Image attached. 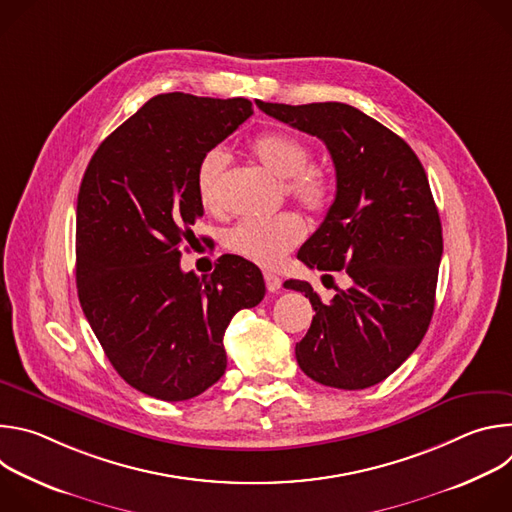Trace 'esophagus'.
Wrapping results in <instances>:
<instances>
[{"mask_svg": "<svg viewBox=\"0 0 512 512\" xmlns=\"http://www.w3.org/2000/svg\"><path fill=\"white\" fill-rule=\"evenodd\" d=\"M265 285H267V289L269 291H273V294H275V291L281 287V279H279V275H275V273H271V271H265Z\"/></svg>", "mask_w": 512, "mask_h": 512, "instance_id": "esophagus-1", "label": "esophagus"}]
</instances>
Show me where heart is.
<instances>
[{
	"label": "heart",
	"mask_w": 512,
	"mask_h": 512,
	"mask_svg": "<svg viewBox=\"0 0 512 512\" xmlns=\"http://www.w3.org/2000/svg\"><path fill=\"white\" fill-rule=\"evenodd\" d=\"M257 160L275 176L285 180V194L312 212L324 210L332 200V178L312 164L310 143L294 133H267L255 145ZM229 168V154L223 148L208 150L196 166V192L206 208L225 206L223 186ZM306 237L304 221L285 212L271 218H243L225 235V247L261 267H277L289 251H294Z\"/></svg>",
	"instance_id": "obj_1"
}]
</instances>
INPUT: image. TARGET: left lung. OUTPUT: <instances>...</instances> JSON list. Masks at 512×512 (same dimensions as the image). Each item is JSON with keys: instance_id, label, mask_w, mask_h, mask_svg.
Listing matches in <instances>:
<instances>
[{"instance_id": "left-lung-1", "label": "left lung", "mask_w": 512, "mask_h": 512, "mask_svg": "<svg viewBox=\"0 0 512 512\" xmlns=\"http://www.w3.org/2000/svg\"><path fill=\"white\" fill-rule=\"evenodd\" d=\"M257 107L326 143L336 198L298 259L344 271L352 285L324 304L308 281L316 316L296 344L300 369L334 389H367L395 373L423 340L435 306L444 239L427 174L397 133L346 103Z\"/></svg>"}]
</instances>
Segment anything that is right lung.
Masks as SVG:
<instances>
[{"instance_id":"obj_1","label":"right lung","mask_w":512,"mask_h":512,"mask_svg":"<svg viewBox=\"0 0 512 512\" xmlns=\"http://www.w3.org/2000/svg\"><path fill=\"white\" fill-rule=\"evenodd\" d=\"M253 115L247 99L158 95L93 154L77 200L81 308L113 369L133 389L186 401L225 375L233 316L265 296L259 267L218 257L210 275L180 269L200 158Z\"/></svg>"}]
</instances>
